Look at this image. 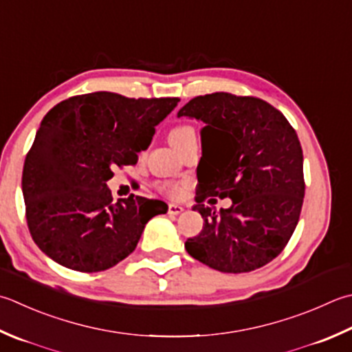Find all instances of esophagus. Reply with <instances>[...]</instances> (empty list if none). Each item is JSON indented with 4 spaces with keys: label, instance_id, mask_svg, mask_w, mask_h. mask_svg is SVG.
Segmentation results:
<instances>
[{
    "label": "esophagus",
    "instance_id": "34e87169",
    "mask_svg": "<svg viewBox=\"0 0 352 352\" xmlns=\"http://www.w3.org/2000/svg\"><path fill=\"white\" fill-rule=\"evenodd\" d=\"M184 210V208L183 206H180V204H169V208H168V213L169 215H178V213H182Z\"/></svg>",
    "mask_w": 352,
    "mask_h": 352
}]
</instances>
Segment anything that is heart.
Returning a JSON list of instances; mask_svg holds the SVG:
<instances>
[{
  "label": "heart",
  "mask_w": 352,
  "mask_h": 352,
  "mask_svg": "<svg viewBox=\"0 0 352 352\" xmlns=\"http://www.w3.org/2000/svg\"><path fill=\"white\" fill-rule=\"evenodd\" d=\"M190 139H195V131L189 125H177L170 129L169 140L172 144L178 149L182 148L186 142ZM158 190H162L163 194H166L172 198H178L184 194V183L180 182H160L157 184Z\"/></svg>",
  "instance_id": "heart-1"
}]
</instances>
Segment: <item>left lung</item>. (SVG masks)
I'll return each instance as SVG.
<instances>
[{"label": "left lung", "mask_w": 352, "mask_h": 352, "mask_svg": "<svg viewBox=\"0 0 352 352\" xmlns=\"http://www.w3.org/2000/svg\"><path fill=\"white\" fill-rule=\"evenodd\" d=\"M182 116L206 125L194 206L204 224L186 241V250L224 273L264 267L285 249L304 203L298 134L279 109L253 96H198L178 111ZM209 196H229L232 206L217 214L202 204Z\"/></svg>", "instance_id": "8db88e82"}]
</instances>
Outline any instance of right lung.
<instances>
[{"instance_id":"right-lung-1","label":"right lung","mask_w":352,"mask_h":352,"mask_svg":"<svg viewBox=\"0 0 352 352\" xmlns=\"http://www.w3.org/2000/svg\"><path fill=\"white\" fill-rule=\"evenodd\" d=\"M178 98L131 99L96 91L62 100L41 122L23 169L30 235L58 264L103 272L133 253L160 199L129 195L113 203L107 182L135 164Z\"/></svg>"}]
</instances>
